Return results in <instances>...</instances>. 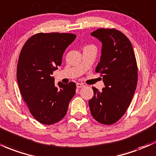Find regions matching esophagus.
Instances as JSON below:
<instances>
[{
    "instance_id": "1",
    "label": "esophagus",
    "mask_w": 156,
    "mask_h": 156,
    "mask_svg": "<svg viewBox=\"0 0 156 156\" xmlns=\"http://www.w3.org/2000/svg\"><path fill=\"white\" fill-rule=\"evenodd\" d=\"M85 85L83 84V83H76L77 88H82V87H83Z\"/></svg>"
}]
</instances>
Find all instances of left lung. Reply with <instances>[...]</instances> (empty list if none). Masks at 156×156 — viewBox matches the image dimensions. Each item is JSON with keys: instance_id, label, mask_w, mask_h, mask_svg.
<instances>
[{"instance_id": "8db88e82", "label": "left lung", "mask_w": 156, "mask_h": 156, "mask_svg": "<svg viewBox=\"0 0 156 156\" xmlns=\"http://www.w3.org/2000/svg\"><path fill=\"white\" fill-rule=\"evenodd\" d=\"M90 35L102 44L101 55L95 71L102 74L105 87L101 92L92 87L94 96L89 101V106L98 122L110 125L124 115L136 91V56L129 40L119 30L101 28Z\"/></svg>"}]
</instances>
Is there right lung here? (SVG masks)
<instances>
[{"instance_id": "right-lung-1", "label": "right lung", "mask_w": 156, "mask_h": 156, "mask_svg": "<svg viewBox=\"0 0 156 156\" xmlns=\"http://www.w3.org/2000/svg\"><path fill=\"white\" fill-rule=\"evenodd\" d=\"M75 37L70 33H38L28 39L20 51L17 66L18 87L30 113L43 124L61 121L75 94L74 82L55 85L52 76Z\"/></svg>"}]
</instances>
